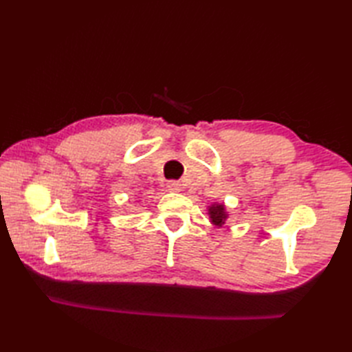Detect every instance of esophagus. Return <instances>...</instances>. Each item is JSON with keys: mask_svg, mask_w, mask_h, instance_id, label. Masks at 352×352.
Masks as SVG:
<instances>
[{"mask_svg": "<svg viewBox=\"0 0 352 352\" xmlns=\"http://www.w3.org/2000/svg\"><path fill=\"white\" fill-rule=\"evenodd\" d=\"M182 183L180 182H169L168 183V190L170 192H182Z\"/></svg>", "mask_w": 352, "mask_h": 352, "instance_id": "obj_1", "label": "esophagus"}]
</instances>
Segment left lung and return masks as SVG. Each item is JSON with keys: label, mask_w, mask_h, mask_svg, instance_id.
Segmentation results:
<instances>
[{"label": "left lung", "mask_w": 352, "mask_h": 352, "mask_svg": "<svg viewBox=\"0 0 352 352\" xmlns=\"http://www.w3.org/2000/svg\"><path fill=\"white\" fill-rule=\"evenodd\" d=\"M207 212H208V218H210V222L218 228H221L228 218L227 208L222 203H213L212 206H208Z\"/></svg>", "instance_id": "1"}]
</instances>
